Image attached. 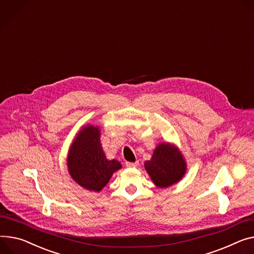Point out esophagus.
<instances>
[{
	"label": "esophagus",
	"instance_id": "esophagus-1",
	"mask_svg": "<svg viewBox=\"0 0 254 254\" xmlns=\"http://www.w3.org/2000/svg\"><path fill=\"white\" fill-rule=\"evenodd\" d=\"M126 167L127 168H136L138 166V162H135V163H131V162H126Z\"/></svg>",
	"mask_w": 254,
	"mask_h": 254
}]
</instances>
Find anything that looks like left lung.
<instances>
[{
  "label": "left lung",
  "instance_id": "8db88e82",
  "mask_svg": "<svg viewBox=\"0 0 254 254\" xmlns=\"http://www.w3.org/2000/svg\"><path fill=\"white\" fill-rule=\"evenodd\" d=\"M145 169L153 183L160 188L177 183L185 174L186 164L179 150L168 143H161L154 149Z\"/></svg>",
  "mask_w": 254,
  "mask_h": 254
}]
</instances>
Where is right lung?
<instances>
[{
    "label": "right lung",
    "mask_w": 254,
    "mask_h": 254,
    "mask_svg": "<svg viewBox=\"0 0 254 254\" xmlns=\"http://www.w3.org/2000/svg\"><path fill=\"white\" fill-rule=\"evenodd\" d=\"M71 177L87 190H102L114 172L121 169L118 161H108L100 141V129L88 125L75 138L68 154Z\"/></svg>",
    "instance_id": "obj_1"
}]
</instances>
